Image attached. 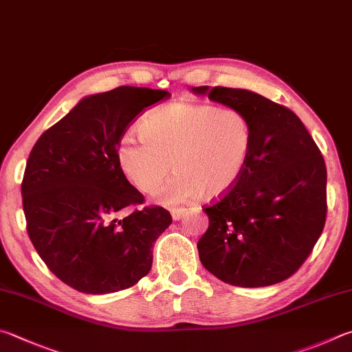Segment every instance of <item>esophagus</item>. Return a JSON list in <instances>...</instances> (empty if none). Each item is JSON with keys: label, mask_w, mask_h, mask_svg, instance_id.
Listing matches in <instances>:
<instances>
[{"label": "esophagus", "mask_w": 352, "mask_h": 352, "mask_svg": "<svg viewBox=\"0 0 352 352\" xmlns=\"http://www.w3.org/2000/svg\"><path fill=\"white\" fill-rule=\"evenodd\" d=\"M171 217H173V219L175 221H179L184 214H186V208L184 207H175V208H171Z\"/></svg>", "instance_id": "obj_1"}]
</instances>
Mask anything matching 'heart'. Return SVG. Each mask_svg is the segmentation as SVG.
<instances>
[{"mask_svg":"<svg viewBox=\"0 0 352 352\" xmlns=\"http://www.w3.org/2000/svg\"><path fill=\"white\" fill-rule=\"evenodd\" d=\"M254 131L233 108L179 100L150 111L139 123V138L126 135L116 148L117 166L139 192L153 195L173 168L160 199L179 204L202 195L229 193L249 162Z\"/></svg>","mask_w":352,"mask_h":352,"instance_id":"b5f03b06","label":"heart"}]
</instances>
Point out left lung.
I'll return each mask as SVG.
<instances>
[{
    "label": "left lung",
    "mask_w": 352,
    "mask_h": 352,
    "mask_svg": "<svg viewBox=\"0 0 352 352\" xmlns=\"http://www.w3.org/2000/svg\"><path fill=\"white\" fill-rule=\"evenodd\" d=\"M198 94L241 111L254 144L243 176L229 193L204 206L208 229L199 260L227 285L264 287L292 276L322 235L326 165L298 116L256 92L207 86Z\"/></svg>",
    "instance_id": "left-lung-1"
}]
</instances>
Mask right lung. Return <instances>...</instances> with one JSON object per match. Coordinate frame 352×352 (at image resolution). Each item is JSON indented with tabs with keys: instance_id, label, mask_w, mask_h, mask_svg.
<instances>
[{
	"instance_id": "1",
	"label": "right lung",
	"mask_w": 352,
	"mask_h": 352,
	"mask_svg": "<svg viewBox=\"0 0 352 352\" xmlns=\"http://www.w3.org/2000/svg\"><path fill=\"white\" fill-rule=\"evenodd\" d=\"M162 89L119 86L83 98L36 140L21 182L28 235L47 269L83 294H113L150 272L153 248L171 224L117 166L116 148ZM133 208L125 219L122 210Z\"/></svg>"
}]
</instances>
